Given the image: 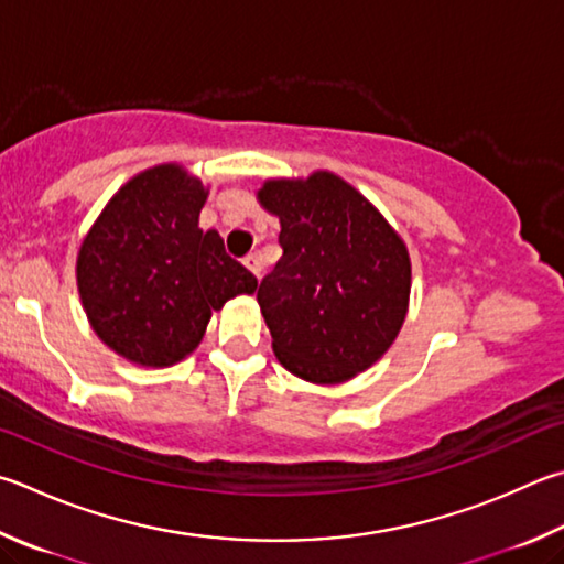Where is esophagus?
Here are the masks:
<instances>
[{
    "label": "esophagus",
    "instance_id": "1",
    "mask_svg": "<svg viewBox=\"0 0 564 564\" xmlns=\"http://www.w3.org/2000/svg\"><path fill=\"white\" fill-rule=\"evenodd\" d=\"M243 265H247V269L253 273V275H261V259L256 253H249V256H243Z\"/></svg>",
    "mask_w": 564,
    "mask_h": 564
}]
</instances>
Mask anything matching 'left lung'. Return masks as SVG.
Instances as JSON below:
<instances>
[{"label":"left lung","instance_id":"1","mask_svg":"<svg viewBox=\"0 0 564 564\" xmlns=\"http://www.w3.org/2000/svg\"><path fill=\"white\" fill-rule=\"evenodd\" d=\"M259 199L281 219L283 256L256 293L275 357L301 380H350L380 360L404 323L406 247L330 172L265 182Z\"/></svg>","mask_w":564,"mask_h":564}]
</instances>
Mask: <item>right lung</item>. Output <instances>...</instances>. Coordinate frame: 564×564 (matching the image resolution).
I'll list each match as a JSON object with an SVG mask.
<instances>
[{
	"label": "right lung",
	"instance_id": "add662e5",
	"mask_svg": "<svg viewBox=\"0 0 564 564\" xmlns=\"http://www.w3.org/2000/svg\"><path fill=\"white\" fill-rule=\"evenodd\" d=\"M204 199L202 182L182 167H152L110 199L80 247L76 275L88 321L132 362L182 360L212 311L259 285L217 231L199 229Z\"/></svg>",
	"mask_w": 564,
	"mask_h": 564
}]
</instances>
